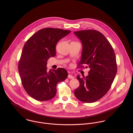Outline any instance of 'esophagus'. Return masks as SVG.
Wrapping results in <instances>:
<instances>
[{
	"mask_svg": "<svg viewBox=\"0 0 133 133\" xmlns=\"http://www.w3.org/2000/svg\"><path fill=\"white\" fill-rule=\"evenodd\" d=\"M68 78H70V79H74V76H73L72 75H70V74H69V75H68Z\"/></svg>",
	"mask_w": 133,
	"mask_h": 133,
	"instance_id": "esophagus-1",
	"label": "esophagus"
}]
</instances>
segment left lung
I'll use <instances>...</instances> for the list:
<instances>
[{"instance_id":"1","label":"left lung","mask_w":133,"mask_h":133,"mask_svg":"<svg viewBox=\"0 0 133 133\" xmlns=\"http://www.w3.org/2000/svg\"><path fill=\"white\" fill-rule=\"evenodd\" d=\"M74 34L82 45L78 66L85 64L90 68L88 76H77L80 85L74 94L82 102H94L107 94L114 81L117 71L115 54L108 39L96 30L79 31Z\"/></svg>"}]
</instances>
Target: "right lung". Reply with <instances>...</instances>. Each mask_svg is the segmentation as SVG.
I'll return each instance as SVG.
<instances>
[{
    "label": "right lung",
    "mask_w": 133,
    "mask_h": 133,
    "mask_svg": "<svg viewBox=\"0 0 133 133\" xmlns=\"http://www.w3.org/2000/svg\"><path fill=\"white\" fill-rule=\"evenodd\" d=\"M71 32L70 30L47 28L40 30L23 46L18 63V71L26 93L40 101L54 98L57 83L68 76L66 70L58 68L47 71V61L56 55L58 41Z\"/></svg>",
    "instance_id": "add662e5"
}]
</instances>
